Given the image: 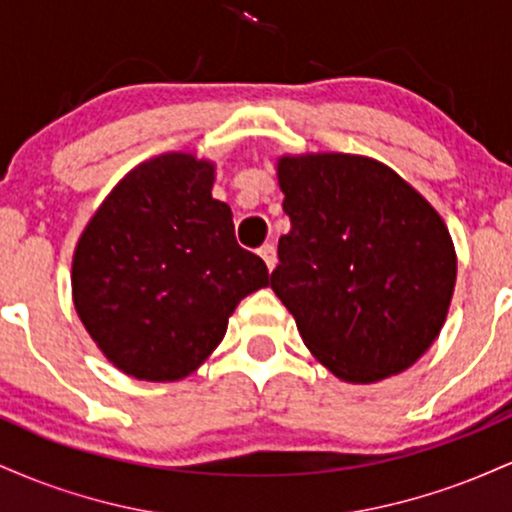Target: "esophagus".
<instances>
[{"label":"esophagus","mask_w":512,"mask_h":512,"mask_svg":"<svg viewBox=\"0 0 512 512\" xmlns=\"http://www.w3.org/2000/svg\"><path fill=\"white\" fill-rule=\"evenodd\" d=\"M260 257L264 260V264H267V269L272 272V269L276 267V248L272 243H264L260 248Z\"/></svg>","instance_id":"34e87169"}]
</instances>
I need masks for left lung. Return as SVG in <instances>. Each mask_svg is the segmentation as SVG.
I'll use <instances>...</instances> for the list:
<instances>
[{"mask_svg": "<svg viewBox=\"0 0 512 512\" xmlns=\"http://www.w3.org/2000/svg\"><path fill=\"white\" fill-rule=\"evenodd\" d=\"M291 231L269 284L305 346L346 383L416 363L443 327L457 260L438 211L366 156H284Z\"/></svg>", "mask_w": 512, "mask_h": 512, "instance_id": "obj_1", "label": "left lung"}]
</instances>
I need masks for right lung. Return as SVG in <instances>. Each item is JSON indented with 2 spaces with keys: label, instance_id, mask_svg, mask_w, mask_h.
<instances>
[{
  "label": "right lung",
  "instance_id": "obj_1",
  "mask_svg": "<svg viewBox=\"0 0 512 512\" xmlns=\"http://www.w3.org/2000/svg\"><path fill=\"white\" fill-rule=\"evenodd\" d=\"M211 185L209 161L151 158L81 233L74 308L122 373L154 383L190 375L221 344L236 305L269 284L267 264L240 248Z\"/></svg>",
  "mask_w": 512,
  "mask_h": 512
}]
</instances>
